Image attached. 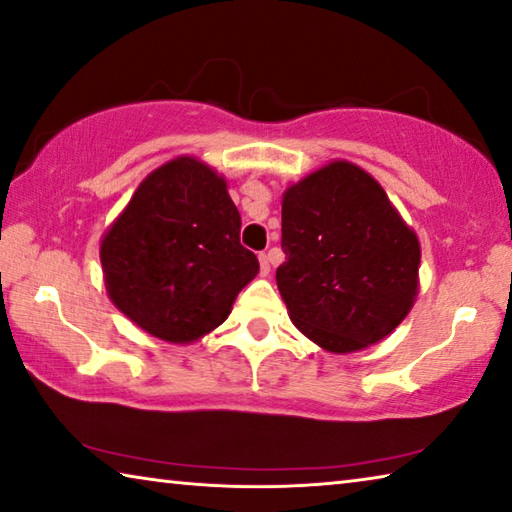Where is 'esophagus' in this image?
Returning a JSON list of instances; mask_svg holds the SVG:
<instances>
[{"mask_svg": "<svg viewBox=\"0 0 512 512\" xmlns=\"http://www.w3.org/2000/svg\"><path fill=\"white\" fill-rule=\"evenodd\" d=\"M259 266H262V275H268V271H271V259L266 253H259Z\"/></svg>", "mask_w": 512, "mask_h": 512, "instance_id": "esophagus-1", "label": "esophagus"}]
</instances>
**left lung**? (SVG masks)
<instances>
[{"mask_svg":"<svg viewBox=\"0 0 512 512\" xmlns=\"http://www.w3.org/2000/svg\"><path fill=\"white\" fill-rule=\"evenodd\" d=\"M275 280L307 339L336 354L386 339L418 296L420 241L370 173L345 160L282 198Z\"/></svg>","mask_w":512,"mask_h":512,"instance_id":"1","label":"left lung"}]
</instances>
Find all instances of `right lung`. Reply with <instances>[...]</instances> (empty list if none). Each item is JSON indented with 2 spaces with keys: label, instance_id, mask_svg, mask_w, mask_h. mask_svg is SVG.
<instances>
[{
  "label": "right lung",
  "instance_id": "1",
  "mask_svg": "<svg viewBox=\"0 0 512 512\" xmlns=\"http://www.w3.org/2000/svg\"><path fill=\"white\" fill-rule=\"evenodd\" d=\"M239 230L223 176L189 155L162 164L101 239L110 300L155 339H201L259 273Z\"/></svg>",
  "mask_w": 512,
  "mask_h": 512
}]
</instances>
